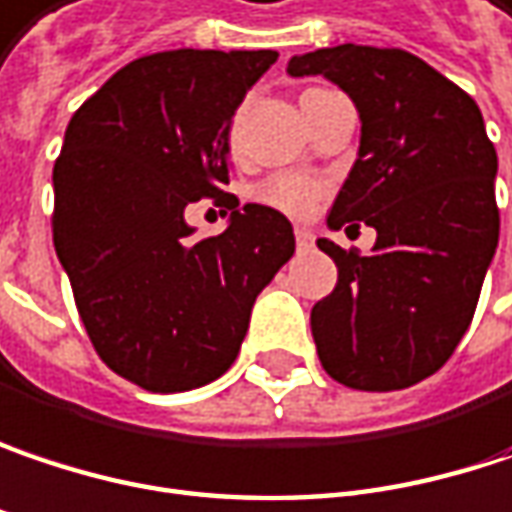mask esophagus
<instances>
[{"instance_id": "1", "label": "esophagus", "mask_w": 512, "mask_h": 512, "mask_svg": "<svg viewBox=\"0 0 512 512\" xmlns=\"http://www.w3.org/2000/svg\"><path fill=\"white\" fill-rule=\"evenodd\" d=\"M296 246H299V252L313 249V231L310 228H296Z\"/></svg>"}]
</instances>
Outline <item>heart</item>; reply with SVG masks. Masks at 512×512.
I'll return each instance as SVG.
<instances>
[{
  "label": "heart",
  "instance_id": "b5f03b06",
  "mask_svg": "<svg viewBox=\"0 0 512 512\" xmlns=\"http://www.w3.org/2000/svg\"><path fill=\"white\" fill-rule=\"evenodd\" d=\"M231 143H240V117H234L231 122ZM257 202L269 205L275 210H284L290 216H307L310 210L316 208L319 196H322V184L304 175H293V172H281L266 178L257 187Z\"/></svg>",
  "mask_w": 512,
  "mask_h": 512
}]
</instances>
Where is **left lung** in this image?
<instances>
[{"label": "left lung", "instance_id": "obj_1", "mask_svg": "<svg viewBox=\"0 0 512 512\" xmlns=\"http://www.w3.org/2000/svg\"><path fill=\"white\" fill-rule=\"evenodd\" d=\"M287 72L349 93L360 149L328 225L378 231L372 255L316 240L337 263L334 293L310 310L319 360L351 390L413 387L463 340L498 246V155L481 108L404 49L343 43Z\"/></svg>", "mask_w": 512, "mask_h": 512}]
</instances>
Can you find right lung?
<instances>
[{"label": "right lung", "mask_w": 512, "mask_h": 512, "mask_svg": "<svg viewBox=\"0 0 512 512\" xmlns=\"http://www.w3.org/2000/svg\"><path fill=\"white\" fill-rule=\"evenodd\" d=\"M278 52L175 49L114 72L72 114L55 161V252L99 357L149 393H184L234 363L260 290L296 252L293 225L231 202V117ZM232 210L193 241L187 204Z\"/></svg>", "instance_id": "1"}]
</instances>
